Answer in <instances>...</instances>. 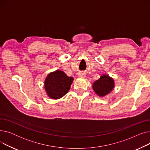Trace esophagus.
<instances>
[{
	"label": "esophagus",
	"mask_w": 150,
	"mask_h": 150,
	"mask_svg": "<svg viewBox=\"0 0 150 150\" xmlns=\"http://www.w3.org/2000/svg\"><path fill=\"white\" fill-rule=\"evenodd\" d=\"M78 76H79V77H81V78H84L86 76V74L84 73V72H80L79 74H78Z\"/></svg>",
	"instance_id": "34e87169"
}]
</instances>
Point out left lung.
Returning a JSON list of instances; mask_svg holds the SVG:
<instances>
[{"mask_svg": "<svg viewBox=\"0 0 150 150\" xmlns=\"http://www.w3.org/2000/svg\"><path fill=\"white\" fill-rule=\"evenodd\" d=\"M114 88L113 78L108 75H103L93 83L92 88L100 97H104L111 92Z\"/></svg>", "mask_w": 150, "mask_h": 150, "instance_id": "1", "label": "left lung"}]
</instances>
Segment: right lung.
Returning <instances> with one entry per match:
<instances>
[{
  "instance_id": "1",
  "label": "right lung",
  "mask_w": 150,
  "mask_h": 150,
  "mask_svg": "<svg viewBox=\"0 0 150 150\" xmlns=\"http://www.w3.org/2000/svg\"><path fill=\"white\" fill-rule=\"evenodd\" d=\"M74 80L64 72L57 70L47 76L44 87L47 96L50 98L57 100L62 98L69 92Z\"/></svg>"
}]
</instances>
